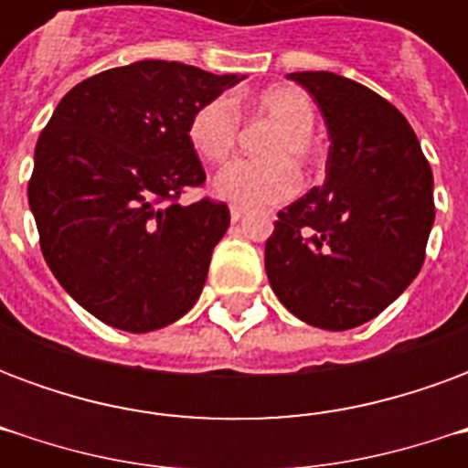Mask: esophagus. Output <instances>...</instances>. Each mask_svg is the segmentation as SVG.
<instances>
[{
    "instance_id": "1",
    "label": "esophagus",
    "mask_w": 468,
    "mask_h": 468,
    "mask_svg": "<svg viewBox=\"0 0 468 468\" xmlns=\"http://www.w3.org/2000/svg\"><path fill=\"white\" fill-rule=\"evenodd\" d=\"M245 213H248L245 207H240V205H233V207H230V220H233V223H238V220H240Z\"/></svg>"
}]
</instances>
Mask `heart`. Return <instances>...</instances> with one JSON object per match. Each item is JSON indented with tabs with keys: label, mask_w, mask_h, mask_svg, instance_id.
<instances>
[{
	"label": "heart",
	"mask_w": 468,
	"mask_h": 468,
	"mask_svg": "<svg viewBox=\"0 0 468 468\" xmlns=\"http://www.w3.org/2000/svg\"><path fill=\"white\" fill-rule=\"evenodd\" d=\"M258 122L275 124L261 153L271 160H238L215 177V193L243 207H263L291 200L301 190L295 165L314 163L315 107L301 87H268L245 105ZM187 140L200 160L225 163L240 140V117L228 97H213L195 110L187 124Z\"/></svg>",
	"instance_id": "obj_1"
}]
</instances>
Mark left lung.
<instances>
[{"mask_svg": "<svg viewBox=\"0 0 468 468\" xmlns=\"http://www.w3.org/2000/svg\"><path fill=\"white\" fill-rule=\"evenodd\" d=\"M288 77L318 102L331 147L324 187L278 213L265 273L301 321L348 331L388 308L421 271L433 175L388 100L334 72Z\"/></svg>", "mask_w": 468, "mask_h": 468, "instance_id": "8db88e82", "label": "left lung"}]
</instances>
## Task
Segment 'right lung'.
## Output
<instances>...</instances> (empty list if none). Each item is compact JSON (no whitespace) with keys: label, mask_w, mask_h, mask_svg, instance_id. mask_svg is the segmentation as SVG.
Listing matches in <instances>:
<instances>
[{"label":"right lung","mask_w":468,"mask_h":468,"mask_svg":"<svg viewBox=\"0 0 468 468\" xmlns=\"http://www.w3.org/2000/svg\"><path fill=\"white\" fill-rule=\"evenodd\" d=\"M240 80L165 59L115 67L72 87L39 134L27 195L42 255L102 324L147 334L200 298L230 210L177 203L205 183L187 124Z\"/></svg>","instance_id":"obj_1"}]
</instances>
